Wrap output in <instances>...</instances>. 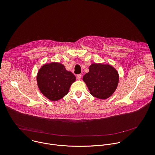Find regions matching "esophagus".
I'll return each instance as SVG.
<instances>
[{"instance_id":"esophagus-1","label":"esophagus","mask_w":155,"mask_h":155,"mask_svg":"<svg viewBox=\"0 0 155 155\" xmlns=\"http://www.w3.org/2000/svg\"><path fill=\"white\" fill-rule=\"evenodd\" d=\"M81 77V74H79V75H77V78L78 80H80Z\"/></svg>"}]
</instances>
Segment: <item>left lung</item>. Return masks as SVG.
<instances>
[{
	"instance_id": "obj_1",
	"label": "left lung",
	"mask_w": 155,
	"mask_h": 155,
	"mask_svg": "<svg viewBox=\"0 0 155 155\" xmlns=\"http://www.w3.org/2000/svg\"><path fill=\"white\" fill-rule=\"evenodd\" d=\"M83 77L90 93L100 99H106L116 91L119 81L117 69L108 63H93Z\"/></svg>"
}]
</instances>
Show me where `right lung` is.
<instances>
[{
    "label": "right lung",
    "mask_w": 155,
    "mask_h": 155,
    "mask_svg": "<svg viewBox=\"0 0 155 155\" xmlns=\"http://www.w3.org/2000/svg\"><path fill=\"white\" fill-rule=\"evenodd\" d=\"M75 76L60 62L44 64L38 70L36 81L42 94L51 101H58L66 95Z\"/></svg>",
    "instance_id": "right-lung-1"
}]
</instances>
